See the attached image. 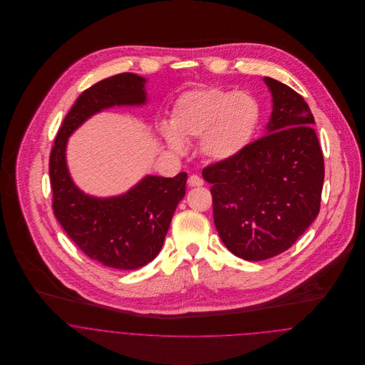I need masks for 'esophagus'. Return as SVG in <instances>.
<instances>
[{
    "label": "esophagus",
    "mask_w": 365,
    "mask_h": 365,
    "mask_svg": "<svg viewBox=\"0 0 365 365\" xmlns=\"http://www.w3.org/2000/svg\"><path fill=\"white\" fill-rule=\"evenodd\" d=\"M204 184V180L198 175H190L188 178V185L190 187H201Z\"/></svg>",
    "instance_id": "34e87169"
}]
</instances>
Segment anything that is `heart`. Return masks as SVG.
<instances>
[{
	"mask_svg": "<svg viewBox=\"0 0 365 365\" xmlns=\"http://www.w3.org/2000/svg\"><path fill=\"white\" fill-rule=\"evenodd\" d=\"M260 110L246 93L208 88L185 93L174 105L170 125L158 129L177 153L187 150L185 142L201 138L200 149L212 161H226L239 155L250 142Z\"/></svg>",
	"mask_w": 365,
	"mask_h": 365,
	"instance_id": "obj_1",
	"label": "heart"
}]
</instances>
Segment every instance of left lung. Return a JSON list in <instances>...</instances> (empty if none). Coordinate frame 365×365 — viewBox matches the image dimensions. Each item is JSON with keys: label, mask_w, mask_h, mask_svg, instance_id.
I'll return each mask as SVG.
<instances>
[{"label": "left lung", "mask_w": 365, "mask_h": 365, "mask_svg": "<svg viewBox=\"0 0 365 365\" xmlns=\"http://www.w3.org/2000/svg\"><path fill=\"white\" fill-rule=\"evenodd\" d=\"M272 97L265 135L202 171L223 245L247 261L288 250L316 219L324 163L314 119L291 87L264 77Z\"/></svg>", "instance_id": "left-lung-1"}]
</instances>
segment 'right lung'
Masks as SVG:
<instances>
[{
    "instance_id": "obj_1",
    "label": "right lung",
    "mask_w": 365,
    "mask_h": 365,
    "mask_svg": "<svg viewBox=\"0 0 365 365\" xmlns=\"http://www.w3.org/2000/svg\"><path fill=\"white\" fill-rule=\"evenodd\" d=\"M146 81L123 73L86 90L64 118L49 160L53 212L58 223L90 259L118 269L140 268L160 253L173 213L185 195L187 173L173 178L145 175L126 192L100 198L74 184L66 149L71 133L93 115L113 106L146 104Z\"/></svg>"
}]
</instances>
